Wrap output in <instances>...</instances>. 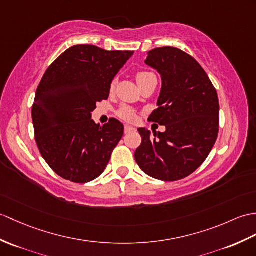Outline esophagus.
<instances>
[{"instance_id": "34e87169", "label": "esophagus", "mask_w": 256, "mask_h": 256, "mask_svg": "<svg viewBox=\"0 0 256 256\" xmlns=\"http://www.w3.org/2000/svg\"><path fill=\"white\" fill-rule=\"evenodd\" d=\"M135 128L133 126H126V128H124V133L128 134V133H130V132H134Z\"/></svg>"}]
</instances>
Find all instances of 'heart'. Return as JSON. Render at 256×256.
I'll list each match as a JSON object with an SVG mask.
<instances>
[{
    "mask_svg": "<svg viewBox=\"0 0 256 256\" xmlns=\"http://www.w3.org/2000/svg\"><path fill=\"white\" fill-rule=\"evenodd\" d=\"M157 80L156 78V75L154 74L152 72H148V70H140V72L136 73V80H138V85H142V82H148V80ZM114 84H116V82H112L111 89L114 88ZM118 116H120L121 118H123V120L130 122V121H134L135 120L136 114H135L134 109L130 108V106H121L120 109H118Z\"/></svg>",
    "mask_w": 256,
    "mask_h": 256,
    "instance_id": "obj_1",
    "label": "heart"
}]
</instances>
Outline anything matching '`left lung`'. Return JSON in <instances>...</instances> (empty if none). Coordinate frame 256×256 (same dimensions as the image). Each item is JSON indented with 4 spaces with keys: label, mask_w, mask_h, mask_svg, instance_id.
Listing matches in <instances>:
<instances>
[{
    "label": "left lung",
    "mask_w": 256,
    "mask_h": 256,
    "mask_svg": "<svg viewBox=\"0 0 256 256\" xmlns=\"http://www.w3.org/2000/svg\"><path fill=\"white\" fill-rule=\"evenodd\" d=\"M145 63L162 75L158 108L150 122L164 133L142 128V144L134 157L140 168L162 181H178L198 169L210 155L219 130V101L215 87L198 62L174 46L148 52Z\"/></svg>",
    "instance_id": "1"
}]
</instances>
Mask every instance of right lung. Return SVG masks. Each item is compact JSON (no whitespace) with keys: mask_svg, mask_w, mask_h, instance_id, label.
<instances>
[{"mask_svg":"<svg viewBox=\"0 0 256 256\" xmlns=\"http://www.w3.org/2000/svg\"><path fill=\"white\" fill-rule=\"evenodd\" d=\"M133 53L77 44L46 70L32 110L34 140L46 162L63 179L87 183L104 171L124 126L114 118L99 126L92 112L108 99L112 80Z\"/></svg>","mask_w":256,"mask_h":256,"instance_id":"add662e5","label":"right lung"}]
</instances>
